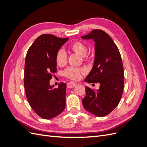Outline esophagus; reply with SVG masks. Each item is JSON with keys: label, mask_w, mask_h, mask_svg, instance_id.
I'll return each instance as SVG.
<instances>
[{"label": "esophagus", "mask_w": 147, "mask_h": 147, "mask_svg": "<svg viewBox=\"0 0 147 147\" xmlns=\"http://www.w3.org/2000/svg\"><path fill=\"white\" fill-rule=\"evenodd\" d=\"M76 85H77V83H74V82H69V83L67 84V88H72L75 87Z\"/></svg>", "instance_id": "1"}]
</instances>
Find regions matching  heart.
Masks as SVG:
<instances>
[{
  "label": "heart",
  "instance_id": "b5f03b06",
  "mask_svg": "<svg viewBox=\"0 0 147 147\" xmlns=\"http://www.w3.org/2000/svg\"><path fill=\"white\" fill-rule=\"evenodd\" d=\"M69 48L71 51L82 56L84 59H87L88 58V57L86 55L88 51V48L85 44L83 42L78 41L75 42L71 44ZM55 59L56 64L58 66L63 67L67 63V56L65 51L63 50L57 51ZM84 73H85V70L83 69L68 67L64 70V75L66 77L71 80H77L80 78L82 75Z\"/></svg>",
  "mask_w": 147,
  "mask_h": 147
}]
</instances>
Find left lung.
<instances>
[{
	"mask_svg": "<svg viewBox=\"0 0 147 147\" xmlns=\"http://www.w3.org/2000/svg\"><path fill=\"white\" fill-rule=\"evenodd\" d=\"M82 38L95 42L94 65L84 81L100 84L96 91L85 87L83 107L96 117H105L116 108L122 97L124 76L121 57L112 38L103 30L94 29Z\"/></svg>",
	"mask_w": 147,
	"mask_h": 147,
	"instance_id": "8db88e82",
	"label": "left lung"
}]
</instances>
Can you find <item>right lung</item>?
<instances>
[{"mask_svg":"<svg viewBox=\"0 0 147 147\" xmlns=\"http://www.w3.org/2000/svg\"><path fill=\"white\" fill-rule=\"evenodd\" d=\"M69 40L51 34L39 36L28 51L24 65V85L29 105L38 116L52 119L65 107L66 84L58 88L50 85L52 74L56 72V55Z\"/></svg>","mask_w":147,"mask_h":147,"instance_id":"obj_1","label":"right lung"}]
</instances>
